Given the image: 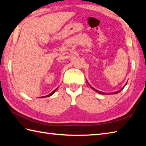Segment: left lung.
<instances>
[{"label":"left lung","instance_id":"obj_1","mask_svg":"<svg viewBox=\"0 0 146 146\" xmlns=\"http://www.w3.org/2000/svg\"><path fill=\"white\" fill-rule=\"evenodd\" d=\"M127 85V83H126V84L125 85V86ZM125 86H123V87L122 88V89L123 88H124L125 87ZM91 87H92V86H91ZM93 89H94V90L95 91V92H98V94H105V93H104V92H100V91H98V90H96V89H95V88H92ZM119 90V92H117V93H119V92H120L121 90Z\"/></svg>","mask_w":146,"mask_h":146}]
</instances>
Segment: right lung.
Returning <instances> with one entry per match:
<instances>
[{"instance_id": "right-lung-1", "label": "right lung", "mask_w": 146, "mask_h": 146, "mask_svg": "<svg viewBox=\"0 0 146 146\" xmlns=\"http://www.w3.org/2000/svg\"><path fill=\"white\" fill-rule=\"evenodd\" d=\"M56 90H57V88H56V89H55L54 91H52V92L51 93V94H49V95H46V96H44V97H40V98H44V97H50V96H51L52 94H54V93L56 92Z\"/></svg>"}]
</instances>
